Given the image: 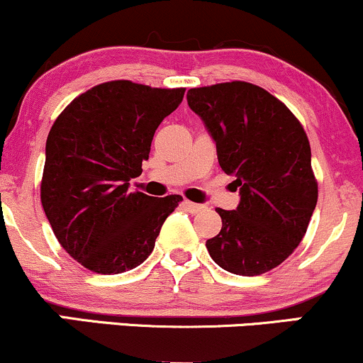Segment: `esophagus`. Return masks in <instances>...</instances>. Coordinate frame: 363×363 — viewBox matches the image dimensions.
Wrapping results in <instances>:
<instances>
[{"instance_id": "1", "label": "esophagus", "mask_w": 363, "mask_h": 363, "mask_svg": "<svg viewBox=\"0 0 363 363\" xmlns=\"http://www.w3.org/2000/svg\"><path fill=\"white\" fill-rule=\"evenodd\" d=\"M182 206H184L189 213H199V211L205 210V206L198 205V203H193V201H184L182 203Z\"/></svg>"}]
</instances>
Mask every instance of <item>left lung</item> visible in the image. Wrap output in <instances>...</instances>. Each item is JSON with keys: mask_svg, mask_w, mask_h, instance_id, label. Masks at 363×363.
Masks as SVG:
<instances>
[{"mask_svg": "<svg viewBox=\"0 0 363 363\" xmlns=\"http://www.w3.org/2000/svg\"><path fill=\"white\" fill-rule=\"evenodd\" d=\"M187 104L240 189L237 210H216L222 230L206 240L211 259L242 277L277 268L301 244L318 203L306 129L285 104L247 82L191 89Z\"/></svg>", "mask_w": 363, "mask_h": 363, "instance_id": "1", "label": "left lung"}]
</instances>
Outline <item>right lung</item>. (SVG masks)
<instances>
[{"mask_svg": "<svg viewBox=\"0 0 363 363\" xmlns=\"http://www.w3.org/2000/svg\"><path fill=\"white\" fill-rule=\"evenodd\" d=\"M186 89L129 80L91 86L66 106L45 143L40 201L57 242L99 274L136 268L152 254L182 196L129 191L141 174L158 124Z\"/></svg>", "mask_w": 363, "mask_h": 363, "instance_id": "1", "label": "right lung"}]
</instances>
